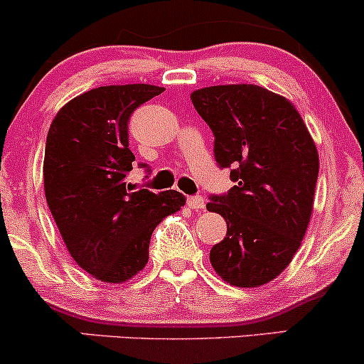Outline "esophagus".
I'll list each match as a JSON object with an SVG mask.
<instances>
[{
    "instance_id": "esophagus-1",
    "label": "esophagus",
    "mask_w": 364,
    "mask_h": 364,
    "mask_svg": "<svg viewBox=\"0 0 364 364\" xmlns=\"http://www.w3.org/2000/svg\"><path fill=\"white\" fill-rule=\"evenodd\" d=\"M188 207L193 210H203L205 208V200L203 196H188Z\"/></svg>"
}]
</instances>
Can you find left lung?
<instances>
[{"instance_id":"1","label":"left lung","mask_w":364,"mask_h":364,"mask_svg":"<svg viewBox=\"0 0 364 364\" xmlns=\"http://www.w3.org/2000/svg\"><path fill=\"white\" fill-rule=\"evenodd\" d=\"M191 102L215 137L218 166L232 168L235 183L207 203L227 222L210 262L234 287H261L290 264L307 230L317 149L293 103L261 86L201 87Z\"/></svg>"}]
</instances>
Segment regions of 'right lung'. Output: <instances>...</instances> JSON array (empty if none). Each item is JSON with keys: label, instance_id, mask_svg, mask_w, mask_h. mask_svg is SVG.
Listing matches in <instances>:
<instances>
[{"label": "right lung", "instance_id": "right-lung-1", "mask_svg": "<svg viewBox=\"0 0 364 364\" xmlns=\"http://www.w3.org/2000/svg\"><path fill=\"white\" fill-rule=\"evenodd\" d=\"M163 91L152 85L95 87L65 103L47 134V205L74 261L100 282L124 283L144 269L157 224L186 203L176 190L130 191L125 183L135 161L130 115Z\"/></svg>", "mask_w": 364, "mask_h": 364}]
</instances>
